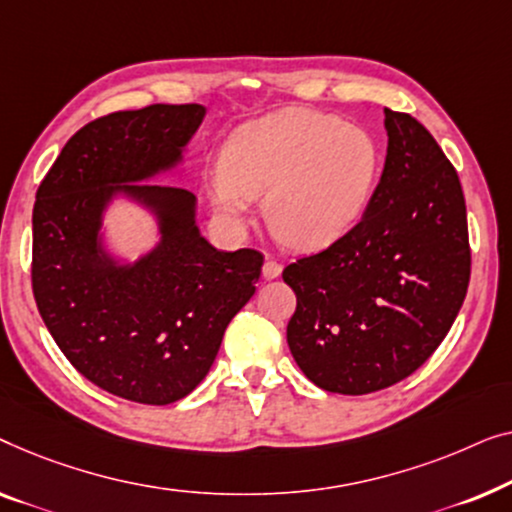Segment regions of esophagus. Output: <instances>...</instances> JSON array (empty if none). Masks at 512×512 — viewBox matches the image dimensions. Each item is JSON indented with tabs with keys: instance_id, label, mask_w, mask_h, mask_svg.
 <instances>
[{
	"instance_id": "34e87169",
	"label": "esophagus",
	"mask_w": 512,
	"mask_h": 512,
	"mask_svg": "<svg viewBox=\"0 0 512 512\" xmlns=\"http://www.w3.org/2000/svg\"><path fill=\"white\" fill-rule=\"evenodd\" d=\"M280 271H283V266H280L278 262H273V259H266L264 266H262V273H264V278H266V280L278 278V276H280Z\"/></svg>"
}]
</instances>
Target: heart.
<instances>
[{
	"mask_svg": "<svg viewBox=\"0 0 512 512\" xmlns=\"http://www.w3.org/2000/svg\"><path fill=\"white\" fill-rule=\"evenodd\" d=\"M222 167L206 178L215 211L243 220L264 194L266 225L285 246L322 248L355 227L376 187L373 136L334 115L280 109L229 136Z\"/></svg>",
	"mask_w": 512,
	"mask_h": 512,
	"instance_id": "1",
	"label": "heart"
}]
</instances>
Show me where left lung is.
<instances>
[{"instance_id":"1","label":"left lung","mask_w":512,"mask_h":512,"mask_svg":"<svg viewBox=\"0 0 512 512\" xmlns=\"http://www.w3.org/2000/svg\"><path fill=\"white\" fill-rule=\"evenodd\" d=\"M387 157L362 220L285 266L297 294L287 345L327 392L385 390L427 362L471 278L459 176L413 115L385 109Z\"/></svg>"}]
</instances>
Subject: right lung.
<instances>
[{
    "instance_id": "obj_1",
    "label": "right lung",
    "mask_w": 512,
    "mask_h": 512,
    "mask_svg": "<svg viewBox=\"0 0 512 512\" xmlns=\"http://www.w3.org/2000/svg\"><path fill=\"white\" fill-rule=\"evenodd\" d=\"M201 104H153L97 118L71 136L37 190L32 290L74 369L115 397L167 406L190 394L225 329L255 294L262 255L213 248L197 197L157 185L181 169ZM118 200L146 212L158 241L136 260L112 248Z\"/></svg>"
}]
</instances>
